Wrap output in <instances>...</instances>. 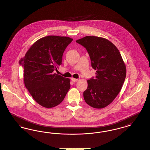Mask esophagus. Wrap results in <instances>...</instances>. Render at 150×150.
I'll return each mask as SVG.
<instances>
[{"label":"esophagus","mask_w":150,"mask_h":150,"mask_svg":"<svg viewBox=\"0 0 150 150\" xmlns=\"http://www.w3.org/2000/svg\"><path fill=\"white\" fill-rule=\"evenodd\" d=\"M71 80L73 82H77L78 81V79H74V78H71Z\"/></svg>","instance_id":"34e87169"}]
</instances>
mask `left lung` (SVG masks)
Returning a JSON list of instances; mask_svg holds the SVG:
<instances>
[{
	"label": "left lung",
	"instance_id": "1",
	"mask_svg": "<svg viewBox=\"0 0 150 150\" xmlns=\"http://www.w3.org/2000/svg\"><path fill=\"white\" fill-rule=\"evenodd\" d=\"M76 42L84 47L90 56L96 77L88 80L83 92L85 101L92 108L102 109L119 94L126 78V68L120 51L109 40L87 36Z\"/></svg>",
	"mask_w": 150,
	"mask_h": 150
}]
</instances>
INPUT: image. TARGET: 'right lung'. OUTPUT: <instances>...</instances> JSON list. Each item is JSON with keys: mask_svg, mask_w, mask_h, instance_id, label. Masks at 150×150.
<instances>
[{"mask_svg": "<svg viewBox=\"0 0 150 150\" xmlns=\"http://www.w3.org/2000/svg\"><path fill=\"white\" fill-rule=\"evenodd\" d=\"M72 40L58 36L41 38L19 61L26 88L35 100L44 108L59 105L70 89V79L53 71L61 65L63 53Z\"/></svg>", "mask_w": 150, "mask_h": 150, "instance_id": "right-lung-1", "label": "right lung"}]
</instances>
